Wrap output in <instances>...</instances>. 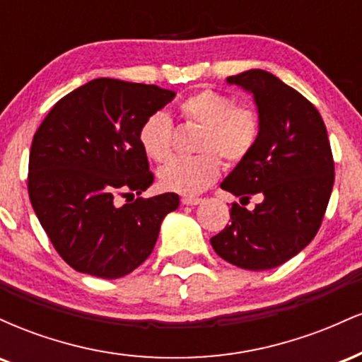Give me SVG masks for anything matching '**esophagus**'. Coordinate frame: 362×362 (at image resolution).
Listing matches in <instances>:
<instances>
[{"instance_id": "obj_1", "label": "esophagus", "mask_w": 362, "mask_h": 362, "mask_svg": "<svg viewBox=\"0 0 362 362\" xmlns=\"http://www.w3.org/2000/svg\"><path fill=\"white\" fill-rule=\"evenodd\" d=\"M202 199L201 197H194V195H185V197H182V204L185 206H197L201 204Z\"/></svg>"}]
</instances>
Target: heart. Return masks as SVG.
<instances>
[{
    "label": "heart",
    "instance_id": "obj_1",
    "mask_svg": "<svg viewBox=\"0 0 362 362\" xmlns=\"http://www.w3.org/2000/svg\"><path fill=\"white\" fill-rule=\"evenodd\" d=\"M180 115L187 122L201 126L197 149L192 158H172L158 170V184L170 192L194 195L202 192L218 178L221 161L235 165L255 148L260 120L255 109L236 105L230 95L201 90L180 103ZM139 144L153 161H163L172 151L173 127L165 112H153L139 127Z\"/></svg>",
    "mask_w": 362,
    "mask_h": 362
}]
</instances>
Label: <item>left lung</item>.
I'll return each instance as SVG.
<instances>
[{"label":"left lung","instance_id":"left-lung-1","mask_svg":"<svg viewBox=\"0 0 362 362\" xmlns=\"http://www.w3.org/2000/svg\"><path fill=\"white\" fill-rule=\"evenodd\" d=\"M226 81L253 95L260 132L221 189L242 204L253 194L262 202L253 211L233 204L231 223L211 245L236 267L269 271L298 255L317 235L334 187V158L322 115L296 90L264 69Z\"/></svg>","mask_w":362,"mask_h":362}]
</instances>
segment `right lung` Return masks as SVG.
<instances>
[{
    "label": "right lung",
    "mask_w": 362,
    "mask_h": 362,
    "mask_svg": "<svg viewBox=\"0 0 362 362\" xmlns=\"http://www.w3.org/2000/svg\"><path fill=\"white\" fill-rule=\"evenodd\" d=\"M173 98L175 91L156 85L97 78L62 97L37 129L28 195L74 271L102 279L131 274L155 248L165 216L180 204L173 192L124 206L114 201L153 184L139 127Z\"/></svg>",
    "instance_id": "right-lung-1"
}]
</instances>
